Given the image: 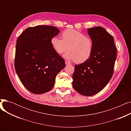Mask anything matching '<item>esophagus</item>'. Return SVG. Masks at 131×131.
Listing matches in <instances>:
<instances>
[{
  "label": "esophagus",
  "mask_w": 131,
  "mask_h": 131,
  "mask_svg": "<svg viewBox=\"0 0 131 131\" xmlns=\"http://www.w3.org/2000/svg\"><path fill=\"white\" fill-rule=\"evenodd\" d=\"M65 64H66V65H69L71 64V63H70V62H68V61H65Z\"/></svg>",
  "instance_id": "esophagus-1"
}]
</instances>
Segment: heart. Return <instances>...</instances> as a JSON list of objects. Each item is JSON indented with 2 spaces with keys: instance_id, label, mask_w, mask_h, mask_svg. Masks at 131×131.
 <instances>
[{
  "instance_id": "1",
  "label": "heart",
  "mask_w": 131,
  "mask_h": 131,
  "mask_svg": "<svg viewBox=\"0 0 131 131\" xmlns=\"http://www.w3.org/2000/svg\"><path fill=\"white\" fill-rule=\"evenodd\" d=\"M62 39L54 37L51 39V44L56 52L60 54L68 51L64 57L75 63H82L91 56L93 50L91 38L78 30L67 29L61 34Z\"/></svg>"
}]
</instances>
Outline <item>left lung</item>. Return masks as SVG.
<instances>
[{"instance_id": "1", "label": "left lung", "mask_w": 131, "mask_h": 131, "mask_svg": "<svg viewBox=\"0 0 131 131\" xmlns=\"http://www.w3.org/2000/svg\"><path fill=\"white\" fill-rule=\"evenodd\" d=\"M88 31L93 42L92 52L85 61L75 65L72 85L81 94L91 96L101 91L112 79L117 50L114 38L103 27Z\"/></svg>"}]
</instances>
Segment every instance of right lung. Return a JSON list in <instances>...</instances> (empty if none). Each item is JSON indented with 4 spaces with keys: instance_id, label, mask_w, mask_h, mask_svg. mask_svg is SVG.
I'll return each mask as SVG.
<instances>
[{
    "instance_id": "add662e5",
    "label": "right lung",
    "mask_w": 131,
    "mask_h": 131,
    "mask_svg": "<svg viewBox=\"0 0 131 131\" xmlns=\"http://www.w3.org/2000/svg\"><path fill=\"white\" fill-rule=\"evenodd\" d=\"M59 30L38 25L24 30L17 40L14 65L23 85L30 92L42 94L53 87L57 74L66 66L51 44Z\"/></svg>"
}]
</instances>
